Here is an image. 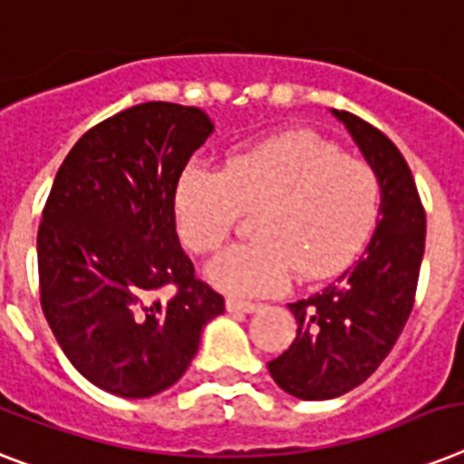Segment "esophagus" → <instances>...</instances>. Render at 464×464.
I'll use <instances>...</instances> for the list:
<instances>
[{
  "label": "esophagus",
  "instance_id": "34e87169",
  "mask_svg": "<svg viewBox=\"0 0 464 464\" xmlns=\"http://www.w3.org/2000/svg\"><path fill=\"white\" fill-rule=\"evenodd\" d=\"M226 310L228 312H255V310H259V303L240 300V297H226Z\"/></svg>",
  "mask_w": 464,
  "mask_h": 464
}]
</instances>
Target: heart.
<instances>
[{
  "label": "heart",
  "mask_w": 464,
  "mask_h": 464,
  "mask_svg": "<svg viewBox=\"0 0 464 464\" xmlns=\"http://www.w3.org/2000/svg\"><path fill=\"white\" fill-rule=\"evenodd\" d=\"M379 176L360 157L312 133H285L236 150L219 171L183 169L173 188V221L188 250H219L240 219L252 243L233 245L207 265V278L233 295L284 291L293 274L329 276L355 257L374 228Z\"/></svg>",
  "instance_id": "obj_1"
}]
</instances>
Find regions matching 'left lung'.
<instances>
[{
  "label": "left lung",
  "instance_id": "1",
  "mask_svg": "<svg viewBox=\"0 0 464 464\" xmlns=\"http://www.w3.org/2000/svg\"><path fill=\"white\" fill-rule=\"evenodd\" d=\"M345 123L382 186L376 231L355 265L314 295L291 303L297 336L269 374L285 393L329 401L372 376L401 336L415 304L427 214L401 150L350 111Z\"/></svg>",
  "mask_w": 464,
  "mask_h": 464
}]
</instances>
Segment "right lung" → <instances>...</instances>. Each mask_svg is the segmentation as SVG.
I'll use <instances>...</instances> for the list:
<instances>
[{"label":"right lung","instance_id":"1","mask_svg":"<svg viewBox=\"0 0 464 464\" xmlns=\"http://www.w3.org/2000/svg\"><path fill=\"white\" fill-rule=\"evenodd\" d=\"M214 123L198 107L145 102L81 135L37 228L44 319L88 382L123 398L176 383L224 297L195 276L173 188ZM164 287L172 295L160 298Z\"/></svg>","mask_w":464,"mask_h":464}]
</instances>
